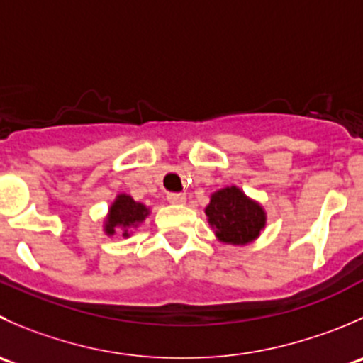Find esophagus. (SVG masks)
<instances>
[{
	"mask_svg": "<svg viewBox=\"0 0 363 363\" xmlns=\"http://www.w3.org/2000/svg\"><path fill=\"white\" fill-rule=\"evenodd\" d=\"M167 200L170 203H184L186 202V195L184 193H168L167 195Z\"/></svg>",
	"mask_w": 363,
	"mask_h": 363,
	"instance_id": "obj_1",
	"label": "esophagus"
}]
</instances>
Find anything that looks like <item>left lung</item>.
I'll return each mask as SVG.
<instances>
[{
  "instance_id": "left-lung-1",
  "label": "left lung",
  "mask_w": 363,
  "mask_h": 363,
  "mask_svg": "<svg viewBox=\"0 0 363 363\" xmlns=\"http://www.w3.org/2000/svg\"><path fill=\"white\" fill-rule=\"evenodd\" d=\"M206 214L218 238L230 245L253 241L266 225L262 207L252 202L235 186L214 193L206 207Z\"/></svg>"
}]
</instances>
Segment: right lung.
I'll return each instance as SVG.
<instances>
[{"mask_svg": "<svg viewBox=\"0 0 363 363\" xmlns=\"http://www.w3.org/2000/svg\"><path fill=\"white\" fill-rule=\"evenodd\" d=\"M147 214H149V209L143 203L135 202L128 195H118L108 214L106 232L115 234V228H124V235H128V228L136 227L140 221L145 220Z\"/></svg>", "mask_w": 363, "mask_h": 363, "instance_id": "right-lung-1", "label": "right lung"}]
</instances>
